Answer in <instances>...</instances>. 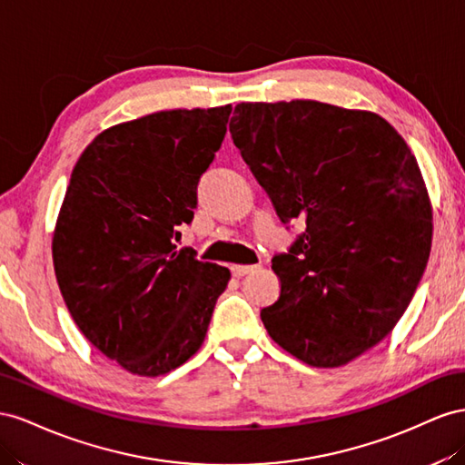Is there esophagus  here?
Here are the masks:
<instances>
[{"label":"esophagus","instance_id":"34e87169","mask_svg":"<svg viewBox=\"0 0 465 465\" xmlns=\"http://www.w3.org/2000/svg\"><path fill=\"white\" fill-rule=\"evenodd\" d=\"M255 269H257V264H232V267H230L232 274L237 276V278H242V276L249 274L251 271H255Z\"/></svg>","mask_w":465,"mask_h":465}]
</instances>
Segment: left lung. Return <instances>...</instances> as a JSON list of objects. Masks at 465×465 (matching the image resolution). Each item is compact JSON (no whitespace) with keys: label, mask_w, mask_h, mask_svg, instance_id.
I'll list each match as a JSON object with an SVG mask.
<instances>
[{"label":"left lung","mask_w":465,"mask_h":465,"mask_svg":"<svg viewBox=\"0 0 465 465\" xmlns=\"http://www.w3.org/2000/svg\"><path fill=\"white\" fill-rule=\"evenodd\" d=\"M230 132L282 223L281 296L261 310L274 342L315 368L390 335L420 282L432 208L415 155L381 116L320 101L240 103Z\"/></svg>","instance_id":"1"}]
</instances>
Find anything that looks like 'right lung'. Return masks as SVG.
I'll return each instance as SVG.
<instances>
[{"label": "right lung", "mask_w": 465, "mask_h": 465, "mask_svg": "<svg viewBox=\"0 0 465 465\" xmlns=\"http://www.w3.org/2000/svg\"><path fill=\"white\" fill-rule=\"evenodd\" d=\"M232 104L116 124L79 155L52 257L75 325L111 361L162 376L201 349L230 271L177 251Z\"/></svg>", "instance_id": "add662e5"}]
</instances>
